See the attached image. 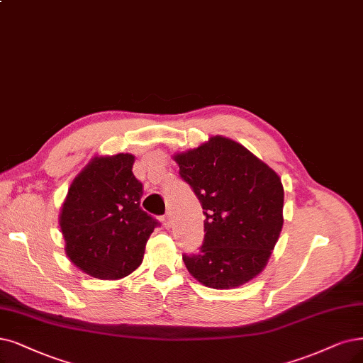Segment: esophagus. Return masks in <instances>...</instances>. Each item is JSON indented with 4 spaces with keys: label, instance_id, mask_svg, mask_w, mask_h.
<instances>
[{
    "label": "esophagus",
    "instance_id": "34e87169",
    "mask_svg": "<svg viewBox=\"0 0 363 363\" xmlns=\"http://www.w3.org/2000/svg\"><path fill=\"white\" fill-rule=\"evenodd\" d=\"M163 224H164L166 229H170V227H172V221H170V216H169V212H167L166 216L163 217Z\"/></svg>",
    "mask_w": 363,
    "mask_h": 363
}]
</instances>
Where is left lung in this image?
<instances>
[{"label":"left lung","instance_id":"obj_1","mask_svg":"<svg viewBox=\"0 0 363 363\" xmlns=\"http://www.w3.org/2000/svg\"><path fill=\"white\" fill-rule=\"evenodd\" d=\"M173 158L206 217L200 251L182 256L186 269L211 289L248 283L264 269L283 229L279 177L245 146L223 136Z\"/></svg>","mask_w":363,"mask_h":363}]
</instances>
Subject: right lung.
Masks as SVG:
<instances>
[{
    "mask_svg": "<svg viewBox=\"0 0 363 363\" xmlns=\"http://www.w3.org/2000/svg\"><path fill=\"white\" fill-rule=\"evenodd\" d=\"M134 155L94 157L73 179L60 213L65 254L85 274L119 279L136 271L160 224L140 208Z\"/></svg>",
    "mask_w": 363,
    "mask_h": 363,
    "instance_id": "add662e5",
    "label": "right lung"
}]
</instances>
